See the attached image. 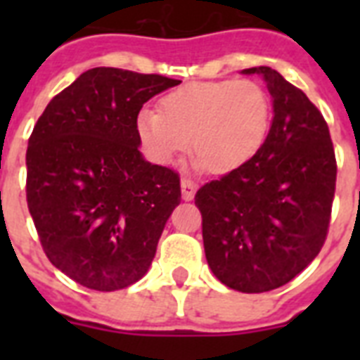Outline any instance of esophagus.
<instances>
[{
    "mask_svg": "<svg viewBox=\"0 0 360 360\" xmlns=\"http://www.w3.org/2000/svg\"><path fill=\"white\" fill-rule=\"evenodd\" d=\"M194 192H196V183L191 179V177H183L181 179V194H183V200L185 202H191L192 198H194Z\"/></svg>",
    "mask_w": 360,
    "mask_h": 360,
    "instance_id": "obj_1",
    "label": "esophagus"
}]
</instances>
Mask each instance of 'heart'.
<instances>
[{
    "label": "heart",
    "mask_w": 360,
    "mask_h": 360,
    "mask_svg": "<svg viewBox=\"0 0 360 360\" xmlns=\"http://www.w3.org/2000/svg\"><path fill=\"white\" fill-rule=\"evenodd\" d=\"M273 120L269 93L254 80L185 84L166 93L158 110L141 108L136 130L157 162H169L188 147L198 166L228 174L254 158Z\"/></svg>",
    "instance_id": "1"
}]
</instances>
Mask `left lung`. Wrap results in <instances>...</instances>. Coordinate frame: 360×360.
Returning a JSON list of instances; mask_svg holds the SVG:
<instances>
[{"label": "left lung", "instance_id": "left-lung-1", "mask_svg": "<svg viewBox=\"0 0 360 360\" xmlns=\"http://www.w3.org/2000/svg\"><path fill=\"white\" fill-rule=\"evenodd\" d=\"M274 117L252 160L196 192L205 257L231 290L263 293L312 263L329 231L336 157L329 127L304 93L271 67H252Z\"/></svg>", "mask_w": 360, "mask_h": 360}]
</instances>
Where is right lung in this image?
Returning a JSON list of instances; mask_svg holds the SVG:
<instances>
[{
  "label": "right lung",
  "mask_w": 360,
  "mask_h": 360,
  "mask_svg": "<svg viewBox=\"0 0 360 360\" xmlns=\"http://www.w3.org/2000/svg\"><path fill=\"white\" fill-rule=\"evenodd\" d=\"M168 76L97 67L48 103L25 153V198L52 265L89 290L147 273L181 202L179 174L143 160L136 117Z\"/></svg>",
  "instance_id": "right-lung-1"
}]
</instances>
